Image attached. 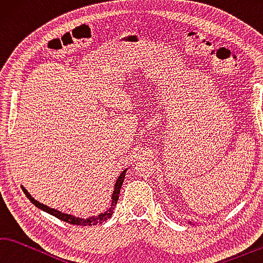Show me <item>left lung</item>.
Here are the masks:
<instances>
[{"label":"left lung","mask_w":263,"mask_h":263,"mask_svg":"<svg viewBox=\"0 0 263 263\" xmlns=\"http://www.w3.org/2000/svg\"><path fill=\"white\" fill-rule=\"evenodd\" d=\"M188 224H192V225H194V223H192V222H188Z\"/></svg>","instance_id":"obj_1"}]
</instances>
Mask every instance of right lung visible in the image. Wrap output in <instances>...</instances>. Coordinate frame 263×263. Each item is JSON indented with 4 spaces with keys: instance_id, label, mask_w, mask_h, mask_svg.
<instances>
[{
    "instance_id": "right-lung-1",
    "label": "right lung",
    "mask_w": 263,
    "mask_h": 263,
    "mask_svg": "<svg viewBox=\"0 0 263 263\" xmlns=\"http://www.w3.org/2000/svg\"><path fill=\"white\" fill-rule=\"evenodd\" d=\"M127 168H124L123 171L120 173V176L118 177L117 181H115V185H114V191L112 193V197H110V206L109 208L104 211V213H101L97 216H90V217L87 218H82V217H76V216L70 215V214H66V213H61L60 210H57L54 208H50V206L46 205L40 203L39 201L34 200V197H32V195L30 194L29 192L25 190L24 186H21L23 192H24V194L26 195L27 199H29L32 203H33L36 208L41 209L45 213H47L49 215L54 216V217H57L59 219L63 220V222H67L69 224H73V225H81V227H91V225H97V224H100L105 222V220H107L108 218L112 217V214H113V210L115 208V205L118 203V200H119V194H120V190H121V186L123 183L124 180V177H126V173H127Z\"/></svg>"
}]
</instances>
